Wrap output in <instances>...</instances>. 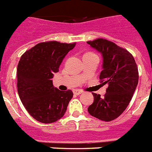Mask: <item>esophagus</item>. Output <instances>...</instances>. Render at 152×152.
<instances>
[{"label":"esophagus","instance_id":"1","mask_svg":"<svg viewBox=\"0 0 152 152\" xmlns=\"http://www.w3.org/2000/svg\"><path fill=\"white\" fill-rule=\"evenodd\" d=\"M73 93L75 94L79 95V94H82L83 91H80V90H74Z\"/></svg>","mask_w":152,"mask_h":152}]
</instances>
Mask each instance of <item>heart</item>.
<instances>
[{
    "label": "heart",
    "mask_w": 152,
    "mask_h": 152,
    "mask_svg": "<svg viewBox=\"0 0 152 152\" xmlns=\"http://www.w3.org/2000/svg\"><path fill=\"white\" fill-rule=\"evenodd\" d=\"M86 54H94V53H92V52H88V53H86Z\"/></svg>",
    "instance_id": "heart-1"
}]
</instances>
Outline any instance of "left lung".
Wrapping results in <instances>:
<instances>
[{
  "label": "left lung",
  "instance_id": "left-lung-1",
  "mask_svg": "<svg viewBox=\"0 0 152 152\" xmlns=\"http://www.w3.org/2000/svg\"><path fill=\"white\" fill-rule=\"evenodd\" d=\"M103 58L100 82L107 84L105 94L93 93L94 100L88 107L94 117L105 122L119 117L128 107L139 82V71L132 55L126 49L105 39L87 42Z\"/></svg>",
  "mask_w": 152,
  "mask_h": 152
}]
</instances>
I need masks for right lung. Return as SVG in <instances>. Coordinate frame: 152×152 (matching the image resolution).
Instances as JSON below:
<instances>
[{
    "mask_svg": "<svg viewBox=\"0 0 152 152\" xmlns=\"http://www.w3.org/2000/svg\"><path fill=\"white\" fill-rule=\"evenodd\" d=\"M74 43L48 41L25 52L17 65V91L31 116L40 123H52L65 113L73 93L54 88L51 79Z\"/></svg>",
    "mask_w": 152,
    "mask_h": 152,
    "instance_id": "obj_1",
    "label": "right lung"
}]
</instances>
